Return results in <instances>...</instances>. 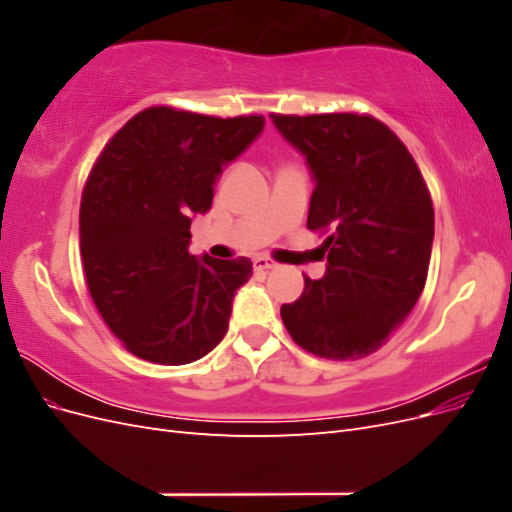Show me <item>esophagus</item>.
Wrapping results in <instances>:
<instances>
[{
    "label": "esophagus",
    "mask_w": 512,
    "mask_h": 512,
    "mask_svg": "<svg viewBox=\"0 0 512 512\" xmlns=\"http://www.w3.org/2000/svg\"><path fill=\"white\" fill-rule=\"evenodd\" d=\"M277 267V262H273L271 258H265V256H258L254 258V269L256 271H271Z\"/></svg>",
    "instance_id": "obj_1"
}]
</instances>
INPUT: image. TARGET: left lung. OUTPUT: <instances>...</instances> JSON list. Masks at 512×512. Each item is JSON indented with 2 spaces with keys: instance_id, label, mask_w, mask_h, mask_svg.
<instances>
[{
  "instance_id": "obj_1",
  "label": "left lung",
  "mask_w": 512,
  "mask_h": 512,
  "mask_svg": "<svg viewBox=\"0 0 512 512\" xmlns=\"http://www.w3.org/2000/svg\"><path fill=\"white\" fill-rule=\"evenodd\" d=\"M271 119L312 170L307 228L324 235L327 275L280 314L303 350L361 359L389 342L427 280L433 203L414 158L371 115L324 113Z\"/></svg>"
}]
</instances>
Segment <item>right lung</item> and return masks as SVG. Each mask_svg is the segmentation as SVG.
Returning <instances> with one entry per match:
<instances>
[{"label": "right lung", "mask_w": 512, "mask_h": 512, "mask_svg": "<svg viewBox=\"0 0 512 512\" xmlns=\"http://www.w3.org/2000/svg\"><path fill=\"white\" fill-rule=\"evenodd\" d=\"M262 128V115L149 106L91 168L79 213L85 280L106 327L138 359L185 365L226 335L252 262L190 254V218L209 211L222 166Z\"/></svg>", "instance_id": "1"}]
</instances>
